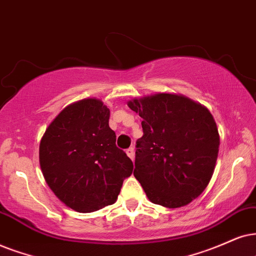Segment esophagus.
<instances>
[{
    "label": "esophagus",
    "mask_w": 256,
    "mask_h": 256,
    "mask_svg": "<svg viewBox=\"0 0 256 256\" xmlns=\"http://www.w3.org/2000/svg\"><path fill=\"white\" fill-rule=\"evenodd\" d=\"M126 154H128V156L130 157L131 160H134V148H128V150H126Z\"/></svg>",
    "instance_id": "1"
}]
</instances>
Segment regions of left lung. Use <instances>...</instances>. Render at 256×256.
<instances>
[{"label":"left lung","mask_w":256,"mask_h":256,"mask_svg":"<svg viewBox=\"0 0 256 256\" xmlns=\"http://www.w3.org/2000/svg\"><path fill=\"white\" fill-rule=\"evenodd\" d=\"M143 122L134 174L154 204L180 208L198 197L214 172L220 136L212 113L183 96L128 102Z\"/></svg>","instance_id":"obj_1"}]
</instances>
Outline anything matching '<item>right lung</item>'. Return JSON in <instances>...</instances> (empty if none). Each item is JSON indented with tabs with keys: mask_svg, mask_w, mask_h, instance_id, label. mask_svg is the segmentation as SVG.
Here are the masks:
<instances>
[{
	"mask_svg": "<svg viewBox=\"0 0 256 256\" xmlns=\"http://www.w3.org/2000/svg\"><path fill=\"white\" fill-rule=\"evenodd\" d=\"M110 110L98 99L68 105L50 122L40 143L44 180L61 202L92 212L117 200L134 163L116 145Z\"/></svg>",
	"mask_w": 256,
	"mask_h": 256,
	"instance_id": "obj_1",
	"label": "right lung"
}]
</instances>
